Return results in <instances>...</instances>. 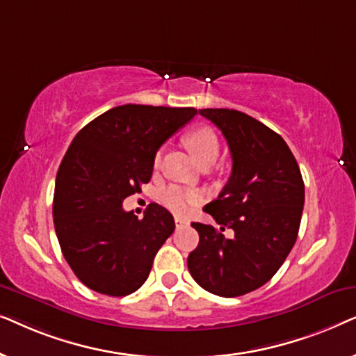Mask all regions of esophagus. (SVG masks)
<instances>
[{
    "mask_svg": "<svg viewBox=\"0 0 356 356\" xmlns=\"http://www.w3.org/2000/svg\"><path fill=\"white\" fill-rule=\"evenodd\" d=\"M175 223H177V227H183V225H188V220L186 218H183V217H175Z\"/></svg>",
    "mask_w": 356,
    "mask_h": 356,
    "instance_id": "obj_1",
    "label": "esophagus"
}]
</instances>
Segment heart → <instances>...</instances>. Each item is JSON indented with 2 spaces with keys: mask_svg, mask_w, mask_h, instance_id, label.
Here are the masks:
<instances>
[{
  "mask_svg": "<svg viewBox=\"0 0 356 356\" xmlns=\"http://www.w3.org/2000/svg\"><path fill=\"white\" fill-rule=\"evenodd\" d=\"M186 144L201 165L216 162L218 154H220V143H218L217 134L209 126H201V128L189 131L186 134ZM154 163H160V152L155 155ZM160 201L172 212L183 213L188 206L197 201V194L181 186H170L160 193Z\"/></svg>",
  "mask_w": 356,
  "mask_h": 356,
  "instance_id": "obj_1",
  "label": "heart"
}]
</instances>
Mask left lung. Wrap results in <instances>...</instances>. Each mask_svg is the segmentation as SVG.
I'll return each instance as SVG.
<instances>
[{
	"instance_id": "8db88e82",
	"label": "left lung",
	"mask_w": 356,
	"mask_h": 356,
	"mask_svg": "<svg viewBox=\"0 0 356 356\" xmlns=\"http://www.w3.org/2000/svg\"><path fill=\"white\" fill-rule=\"evenodd\" d=\"M199 115L222 131L233 167L218 197L204 207L216 225L191 223L199 245L188 269L204 290L233 298L259 289L284 264L298 236L305 183L289 145L261 121L228 108Z\"/></svg>"
}]
</instances>
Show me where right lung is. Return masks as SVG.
Returning a JSON list of instances; mask_svg holds the SVG:
<instances>
[{
  "label": "right lung",
  "instance_id": "right-lung-1",
  "mask_svg": "<svg viewBox=\"0 0 356 356\" xmlns=\"http://www.w3.org/2000/svg\"><path fill=\"white\" fill-rule=\"evenodd\" d=\"M196 108L121 105L86 124L58 168L53 222L63 256L86 286L108 296L133 293L175 230L173 216L150 204L139 218L123 201L154 172L157 150Z\"/></svg>",
  "mask_w": 356,
  "mask_h": 356
}]
</instances>
